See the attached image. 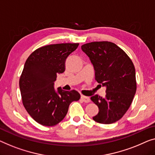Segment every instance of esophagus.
<instances>
[{
    "label": "esophagus",
    "mask_w": 155,
    "mask_h": 155,
    "mask_svg": "<svg viewBox=\"0 0 155 155\" xmlns=\"http://www.w3.org/2000/svg\"><path fill=\"white\" fill-rule=\"evenodd\" d=\"M81 99L83 101H84L85 103H88L91 101V99H90L88 97H85L84 95H81Z\"/></svg>",
    "instance_id": "34e87169"
}]
</instances>
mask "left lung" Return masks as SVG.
Returning <instances> with one entry per match:
<instances>
[{"label":"left lung","instance_id":"obj_1","mask_svg":"<svg viewBox=\"0 0 155 155\" xmlns=\"http://www.w3.org/2000/svg\"><path fill=\"white\" fill-rule=\"evenodd\" d=\"M95 71V80L107 87L106 96L91 99L99 108L92 118L101 124L115 122L127 111L137 91L134 65L128 55L110 41H92L81 46Z\"/></svg>","mask_w":155,"mask_h":155}]
</instances>
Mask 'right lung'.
Returning <instances> with one entry per match:
<instances>
[{"instance_id":"1","label":"right lung","mask_w":155,"mask_h":155,"mask_svg":"<svg viewBox=\"0 0 155 155\" xmlns=\"http://www.w3.org/2000/svg\"><path fill=\"white\" fill-rule=\"evenodd\" d=\"M78 43H62L38 48L25 63L19 78L22 103L28 114L43 126H54L68 114L69 106L81 97L77 91H65L54 85L58 74L65 70L68 55Z\"/></svg>"}]
</instances>
